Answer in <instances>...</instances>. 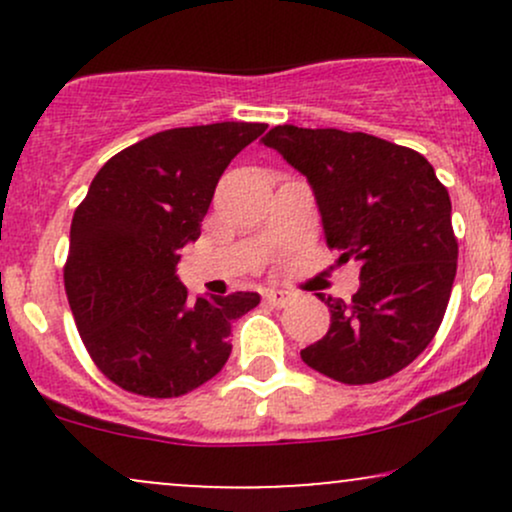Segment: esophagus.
<instances>
[{"label":"esophagus","instance_id":"34e87169","mask_svg":"<svg viewBox=\"0 0 512 512\" xmlns=\"http://www.w3.org/2000/svg\"><path fill=\"white\" fill-rule=\"evenodd\" d=\"M264 301H267L269 305H274V308H284V305L291 301V293L279 291V289H269V291H264Z\"/></svg>","mask_w":512,"mask_h":512}]
</instances>
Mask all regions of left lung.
Instances as JSON below:
<instances>
[{
    "mask_svg": "<svg viewBox=\"0 0 512 512\" xmlns=\"http://www.w3.org/2000/svg\"><path fill=\"white\" fill-rule=\"evenodd\" d=\"M313 187L330 248L361 262L351 301L301 358L344 385L407 368L436 337L457 272L450 195L419 151L366 132L279 125L262 139ZM325 301V298H322Z\"/></svg>",
    "mask_w": 512,
    "mask_h": 512,
    "instance_id": "obj_1",
    "label": "left lung"
}]
</instances>
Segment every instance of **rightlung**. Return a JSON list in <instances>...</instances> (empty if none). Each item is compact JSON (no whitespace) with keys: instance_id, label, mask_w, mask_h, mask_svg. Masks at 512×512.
<instances>
[{"instance_id":"right-lung-1","label":"right lung","mask_w":512,"mask_h":512,"mask_svg":"<svg viewBox=\"0 0 512 512\" xmlns=\"http://www.w3.org/2000/svg\"><path fill=\"white\" fill-rule=\"evenodd\" d=\"M264 129L216 122L158 132L110 158L76 207L64 289L88 356L122 390L180 397L226 366L233 320L260 296L192 301L175 267L202 233L223 170Z\"/></svg>"}]
</instances>
